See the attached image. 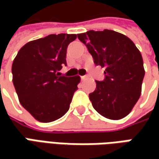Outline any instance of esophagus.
Returning a JSON list of instances; mask_svg holds the SVG:
<instances>
[{"instance_id":"obj_1","label":"esophagus","mask_w":159,"mask_h":159,"mask_svg":"<svg viewBox=\"0 0 159 159\" xmlns=\"http://www.w3.org/2000/svg\"><path fill=\"white\" fill-rule=\"evenodd\" d=\"M88 79V76H81V80H87Z\"/></svg>"}]
</instances>
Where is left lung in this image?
Listing matches in <instances>:
<instances>
[{
    "label": "left lung",
    "instance_id": "left-lung-1",
    "mask_svg": "<svg viewBox=\"0 0 159 159\" xmlns=\"http://www.w3.org/2000/svg\"><path fill=\"white\" fill-rule=\"evenodd\" d=\"M96 65L105 68L103 81H95L89 99L104 118L118 120L131 112L142 93L145 70L141 52L124 34L112 30L78 34Z\"/></svg>",
    "mask_w": 159,
    "mask_h": 159
}]
</instances>
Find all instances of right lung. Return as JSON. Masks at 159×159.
<instances>
[{
    "label": "right lung",
    "mask_w": 159,
    "mask_h": 159,
    "mask_svg": "<svg viewBox=\"0 0 159 159\" xmlns=\"http://www.w3.org/2000/svg\"><path fill=\"white\" fill-rule=\"evenodd\" d=\"M76 34H50L22 47L12 64V81L18 100L40 122L48 123L68 111L80 77H64L67 47Z\"/></svg>",
    "instance_id": "add662e5"
}]
</instances>
